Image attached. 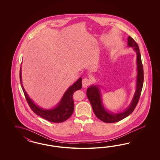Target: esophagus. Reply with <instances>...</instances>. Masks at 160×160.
<instances>
[{"label": "esophagus", "instance_id": "1", "mask_svg": "<svg viewBox=\"0 0 160 160\" xmlns=\"http://www.w3.org/2000/svg\"><path fill=\"white\" fill-rule=\"evenodd\" d=\"M91 83V81L87 78H83L82 80V87H84V88H86L88 87Z\"/></svg>", "mask_w": 160, "mask_h": 160}]
</instances>
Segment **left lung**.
<instances>
[{
    "label": "left lung",
    "mask_w": 160,
    "mask_h": 160,
    "mask_svg": "<svg viewBox=\"0 0 160 160\" xmlns=\"http://www.w3.org/2000/svg\"><path fill=\"white\" fill-rule=\"evenodd\" d=\"M127 46L132 48L136 52L137 64V78H136V91L131 102L128 107L123 112L114 113L107 110L102 103L101 90L99 86L92 84L87 88V96L92 106L93 112L98 119L107 123H112L120 121L131 114L134 111L139 98L143 86L144 72L141 62L140 52L138 46L134 40L130 36L128 37Z\"/></svg>",
    "instance_id": "1"
}]
</instances>
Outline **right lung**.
I'll return each instance as SVG.
<instances>
[{
	"label": "right lung",
	"instance_id": "right-lung-1",
	"mask_svg": "<svg viewBox=\"0 0 160 160\" xmlns=\"http://www.w3.org/2000/svg\"><path fill=\"white\" fill-rule=\"evenodd\" d=\"M20 81L26 100L33 112L38 116L52 122H62L68 120L72 115L74 111L73 93L82 87V78H80L76 82L73 83V85L68 88L56 106L52 108L44 109L34 103L25 91L22 82L21 67L20 68Z\"/></svg>",
	"mask_w": 160,
	"mask_h": 160
}]
</instances>
